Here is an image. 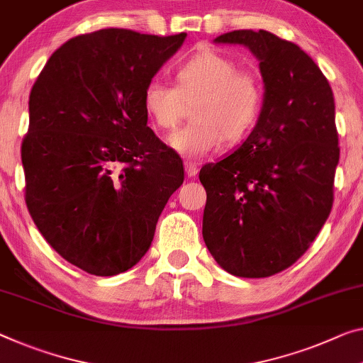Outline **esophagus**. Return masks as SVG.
<instances>
[{"mask_svg": "<svg viewBox=\"0 0 363 363\" xmlns=\"http://www.w3.org/2000/svg\"><path fill=\"white\" fill-rule=\"evenodd\" d=\"M198 170H199L198 164H194V162H185V172H186L188 178L196 177V175H198Z\"/></svg>", "mask_w": 363, "mask_h": 363, "instance_id": "obj_1", "label": "esophagus"}]
</instances>
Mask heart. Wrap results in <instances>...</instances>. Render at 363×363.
Here are the masks:
<instances>
[{
    "label": "heart",
    "instance_id": "b5f03b06",
    "mask_svg": "<svg viewBox=\"0 0 363 363\" xmlns=\"http://www.w3.org/2000/svg\"><path fill=\"white\" fill-rule=\"evenodd\" d=\"M177 86L150 79L143 91V107L155 126L174 130L193 105V123L170 136L169 143L188 159H203L228 141L242 139L258 118L263 86L235 60L203 50L178 66Z\"/></svg>",
    "mask_w": 363,
    "mask_h": 363
}]
</instances>
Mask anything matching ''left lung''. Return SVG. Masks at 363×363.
<instances>
[{
  "label": "left lung",
  "instance_id": "left-lung-1",
  "mask_svg": "<svg viewBox=\"0 0 363 363\" xmlns=\"http://www.w3.org/2000/svg\"><path fill=\"white\" fill-rule=\"evenodd\" d=\"M259 60L264 99L258 123L235 152L204 165L203 238L238 277L292 266L321 230L334 201L339 139L328 79L302 48L266 30H232Z\"/></svg>",
  "mask_w": 363,
  "mask_h": 363
}]
</instances>
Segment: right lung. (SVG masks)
Listing matches in <instances>:
<instances>
[{
  "mask_svg": "<svg viewBox=\"0 0 363 363\" xmlns=\"http://www.w3.org/2000/svg\"><path fill=\"white\" fill-rule=\"evenodd\" d=\"M186 33H82L32 86L21 146L26 204L55 252L94 276L135 266L183 183V162L147 126L143 91Z\"/></svg>",
  "mask_w": 363,
  "mask_h": 363,
  "instance_id": "1",
  "label": "right lung"
}]
</instances>
